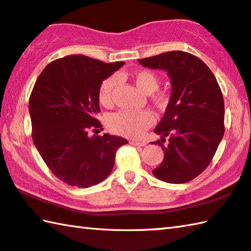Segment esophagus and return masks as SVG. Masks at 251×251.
I'll use <instances>...</instances> for the list:
<instances>
[{
  "mask_svg": "<svg viewBox=\"0 0 251 251\" xmlns=\"http://www.w3.org/2000/svg\"><path fill=\"white\" fill-rule=\"evenodd\" d=\"M130 145L133 146H139V147H144V146L147 145L146 141H139V140H131L130 141Z\"/></svg>",
  "mask_w": 251,
  "mask_h": 251,
  "instance_id": "obj_1",
  "label": "esophagus"
}]
</instances>
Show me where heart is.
<instances>
[{"label": "heart", "instance_id": "1", "mask_svg": "<svg viewBox=\"0 0 251 251\" xmlns=\"http://www.w3.org/2000/svg\"><path fill=\"white\" fill-rule=\"evenodd\" d=\"M135 85L145 94H152L159 88V80L151 71L139 70L131 75ZM118 83L116 75H111L104 80L99 89V102L101 105L110 107L113 103V90ZM153 103L158 107L167 105V97L158 93L152 97ZM153 123V116L147 111L141 112H118L108 118V128L113 133L125 136V137L137 138L145 133Z\"/></svg>", "mask_w": 251, "mask_h": 251}]
</instances>
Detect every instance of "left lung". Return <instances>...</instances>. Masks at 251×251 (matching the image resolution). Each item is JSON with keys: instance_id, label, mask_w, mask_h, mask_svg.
Returning <instances> with one entry per match:
<instances>
[{"instance_id": "obj_1", "label": "left lung", "mask_w": 251, "mask_h": 251, "mask_svg": "<svg viewBox=\"0 0 251 251\" xmlns=\"http://www.w3.org/2000/svg\"><path fill=\"white\" fill-rule=\"evenodd\" d=\"M143 67L163 70L171 82L169 103L153 141L165 158L152 175L168 183H185L206 169L224 136V99L216 78L193 54L168 51L140 59ZM168 145H163L165 138Z\"/></svg>"}]
</instances>
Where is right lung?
Instances as JSON below:
<instances>
[{"label": "right lung", "instance_id": "obj_1", "mask_svg": "<svg viewBox=\"0 0 251 251\" xmlns=\"http://www.w3.org/2000/svg\"><path fill=\"white\" fill-rule=\"evenodd\" d=\"M124 63L72 54L50 62L36 81L28 105L34 145L68 184L89 188L105 180L117 149L128 143L110 134L88 135L91 127H102L97 120L100 85Z\"/></svg>", "mask_w": 251, "mask_h": 251}]
</instances>
